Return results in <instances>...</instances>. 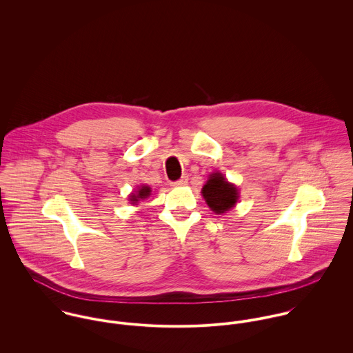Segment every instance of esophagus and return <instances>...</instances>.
I'll use <instances>...</instances> for the list:
<instances>
[{"mask_svg": "<svg viewBox=\"0 0 353 353\" xmlns=\"http://www.w3.org/2000/svg\"><path fill=\"white\" fill-rule=\"evenodd\" d=\"M188 183V176H182L179 181H176V182H174L172 183V186H175V188H178V186H185Z\"/></svg>", "mask_w": 353, "mask_h": 353, "instance_id": "obj_1", "label": "esophagus"}]
</instances>
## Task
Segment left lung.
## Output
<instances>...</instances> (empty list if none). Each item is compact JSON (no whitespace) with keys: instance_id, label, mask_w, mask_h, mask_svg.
<instances>
[{"instance_id":"8db88e82","label":"left lung","mask_w":353,"mask_h":353,"mask_svg":"<svg viewBox=\"0 0 353 353\" xmlns=\"http://www.w3.org/2000/svg\"><path fill=\"white\" fill-rule=\"evenodd\" d=\"M202 197L208 206L217 214H223L236 205L239 199V192L235 185L230 183L223 174L213 172L203 185Z\"/></svg>"}]
</instances>
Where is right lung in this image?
Here are the masks:
<instances>
[{
    "mask_svg": "<svg viewBox=\"0 0 353 353\" xmlns=\"http://www.w3.org/2000/svg\"><path fill=\"white\" fill-rule=\"evenodd\" d=\"M150 194H151V188L143 185L136 193H132V194L129 196V201L133 202V203H137L140 200L147 199Z\"/></svg>",
    "mask_w": 353,
    "mask_h": 353,
    "instance_id": "obj_1",
    "label": "right lung"
}]
</instances>
